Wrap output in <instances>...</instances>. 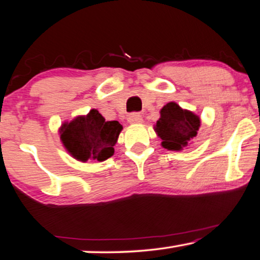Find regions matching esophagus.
<instances>
[{
	"label": "esophagus",
	"instance_id": "esophagus-1",
	"mask_svg": "<svg viewBox=\"0 0 260 260\" xmlns=\"http://www.w3.org/2000/svg\"><path fill=\"white\" fill-rule=\"evenodd\" d=\"M127 122L131 124H139L143 122V117L141 114H138V112H134V114H131L129 117H127Z\"/></svg>",
	"mask_w": 260,
	"mask_h": 260
}]
</instances>
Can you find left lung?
Wrapping results in <instances>:
<instances>
[{
	"label": "left lung",
	"mask_w": 260,
	"mask_h": 260,
	"mask_svg": "<svg viewBox=\"0 0 260 260\" xmlns=\"http://www.w3.org/2000/svg\"><path fill=\"white\" fill-rule=\"evenodd\" d=\"M201 118L192 111L184 110L175 102L160 109L155 131L161 139V146L171 151H180L191 139L197 136Z\"/></svg>",
	"instance_id": "8db88e82"
}]
</instances>
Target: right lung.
<instances>
[{
  "label": "right lung",
  "mask_w": 260,
  "mask_h": 260,
  "mask_svg": "<svg viewBox=\"0 0 260 260\" xmlns=\"http://www.w3.org/2000/svg\"><path fill=\"white\" fill-rule=\"evenodd\" d=\"M123 126L117 121H105L99 110L91 109L88 115L77 116L59 127V137L77 160L103 161L114 155Z\"/></svg>",
  "instance_id": "1"
}]
</instances>
